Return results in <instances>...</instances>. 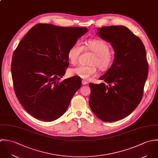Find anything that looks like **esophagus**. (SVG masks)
<instances>
[{"label": "esophagus", "mask_w": 158, "mask_h": 158, "mask_svg": "<svg viewBox=\"0 0 158 158\" xmlns=\"http://www.w3.org/2000/svg\"><path fill=\"white\" fill-rule=\"evenodd\" d=\"M82 85H86V84H88V82L85 81V80H82Z\"/></svg>", "instance_id": "obj_1"}]
</instances>
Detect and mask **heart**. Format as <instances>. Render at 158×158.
<instances>
[{"mask_svg": "<svg viewBox=\"0 0 158 158\" xmlns=\"http://www.w3.org/2000/svg\"><path fill=\"white\" fill-rule=\"evenodd\" d=\"M92 52L94 56L91 59L89 65H79L69 70L70 76H76L84 79H89L97 73L96 66L100 70H107L112 64L114 60L113 55L109 52V44L103 40H92L87 41L84 46L77 42L68 49L67 58L72 64L77 62L78 57L82 50Z\"/></svg>", "mask_w": 158, "mask_h": 158, "instance_id": "1", "label": "heart"}]
</instances>
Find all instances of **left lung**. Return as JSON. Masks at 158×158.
<instances>
[{
	"instance_id": "left-lung-1",
	"label": "left lung",
	"mask_w": 158,
	"mask_h": 158,
	"mask_svg": "<svg viewBox=\"0 0 158 158\" xmlns=\"http://www.w3.org/2000/svg\"><path fill=\"white\" fill-rule=\"evenodd\" d=\"M98 32L97 35L110 43L115 56L110 68L99 78L108 85L89 84V105L98 118L112 122L129 115L141 101L148 65L142 40L128 28L106 26Z\"/></svg>"
}]
</instances>
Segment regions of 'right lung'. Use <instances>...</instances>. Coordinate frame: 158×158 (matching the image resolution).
<instances>
[{"mask_svg":"<svg viewBox=\"0 0 158 158\" xmlns=\"http://www.w3.org/2000/svg\"><path fill=\"white\" fill-rule=\"evenodd\" d=\"M87 31L38 24L19 42L11 65L14 90L20 104L34 118L57 120L81 88L77 76L60 80L69 65L68 49Z\"/></svg>","mask_w":158,"mask_h":158,"instance_id":"right-lung-1","label":"right lung"}]
</instances>
